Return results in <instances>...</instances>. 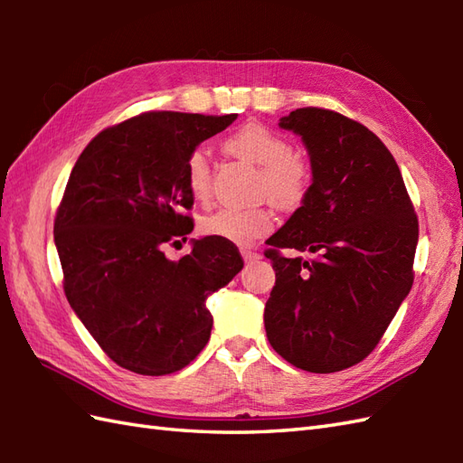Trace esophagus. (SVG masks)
Returning a JSON list of instances; mask_svg holds the SVG:
<instances>
[{
  "instance_id": "34e87169",
  "label": "esophagus",
  "mask_w": 463,
  "mask_h": 463,
  "mask_svg": "<svg viewBox=\"0 0 463 463\" xmlns=\"http://www.w3.org/2000/svg\"><path fill=\"white\" fill-rule=\"evenodd\" d=\"M241 254H242V259L247 260V262H254V260H259L260 259V254L259 252H252V250H241Z\"/></svg>"
}]
</instances>
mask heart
Instances as JSON below:
<instances>
[{
  "label": "heart",
  "mask_w": 463,
  "mask_h": 463,
  "mask_svg": "<svg viewBox=\"0 0 463 463\" xmlns=\"http://www.w3.org/2000/svg\"><path fill=\"white\" fill-rule=\"evenodd\" d=\"M224 149L260 169V193L269 194L279 206H294L302 201L310 184V169L294 156L292 145L267 129L264 125L249 123L226 137ZM186 189L196 201H206L211 194V166L203 151H193L184 165ZM272 229V214L267 209H239L222 206L203 216L201 231L206 237H216L234 244H249Z\"/></svg>",
  "instance_id": "heart-1"
}]
</instances>
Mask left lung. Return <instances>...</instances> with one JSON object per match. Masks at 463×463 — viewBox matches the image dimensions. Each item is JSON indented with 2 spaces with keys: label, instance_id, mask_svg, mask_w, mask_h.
Returning <instances> with one entry per match:
<instances>
[{
  "label": "left lung",
  "instance_id": "1",
  "mask_svg": "<svg viewBox=\"0 0 463 463\" xmlns=\"http://www.w3.org/2000/svg\"><path fill=\"white\" fill-rule=\"evenodd\" d=\"M279 127L307 146L312 184L267 241L277 284L264 328L292 366L338 372L376 348L408 297L418 219L394 156L364 125L304 107L280 117ZM277 248L313 259L284 260Z\"/></svg>",
  "mask_w": 463,
  "mask_h": 463
}]
</instances>
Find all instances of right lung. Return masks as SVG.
<instances>
[{
	"label": "right lung",
	"mask_w": 463,
	"mask_h": 463,
	"mask_svg": "<svg viewBox=\"0 0 463 463\" xmlns=\"http://www.w3.org/2000/svg\"><path fill=\"white\" fill-rule=\"evenodd\" d=\"M234 119L133 117L97 135L69 176L53 226L65 297L125 370L163 376L194 360L211 338L206 298L242 270L239 249L216 237L193 239L179 260L163 252L193 232L186 159Z\"/></svg>",
	"instance_id": "right-lung-1"
}]
</instances>
